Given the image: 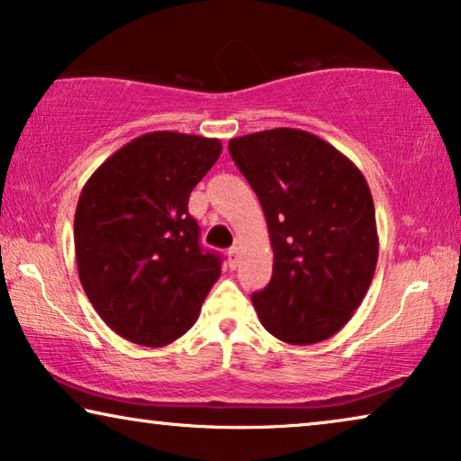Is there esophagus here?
Listing matches in <instances>:
<instances>
[{
	"instance_id": "obj_1",
	"label": "esophagus",
	"mask_w": 461,
	"mask_h": 461,
	"mask_svg": "<svg viewBox=\"0 0 461 461\" xmlns=\"http://www.w3.org/2000/svg\"><path fill=\"white\" fill-rule=\"evenodd\" d=\"M238 258H240V249H238V246H233V249L228 250V263H230L231 269H236Z\"/></svg>"
}]
</instances>
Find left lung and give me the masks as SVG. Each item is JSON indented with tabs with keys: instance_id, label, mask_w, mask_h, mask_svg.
<instances>
[{
	"instance_id": "8db88e82",
	"label": "left lung",
	"mask_w": 461,
	"mask_h": 461,
	"mask_svg": "<svg viewBox=\"0 0 461 461\" xmlns=\"http://www.w3.org/2000/svg\"><path fill=\"white\" fill-rule=\"evenodd\" d=\"M257 192L273 249V277L252 304L292 346L325 341L352 319L379 258L373 194L362 171L319 136L273 128L230 140Z\"/></svg>"
}]
</instances>
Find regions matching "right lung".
I'll list each match as a JSON object with an SVG mask.
<instances>
[{
	"label": "right lung",
	"instance_id": "1",
	"mask_svg": "<svg viewBox=\"0 0 461 461\" xmlns=\"http://www.w3.org/2000/svg\"><path fill=\"white\" fill-rule=\"evenodd\" d=\"M221 140L149 132L123 144L88 177L74 215L78 277L115 333L161 348L194 325L221 275L198 244L192 188L221 155Z\"/></svg>",
	"mask_w": 461,
	"mask_h": 461
}]
</instances>
